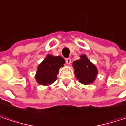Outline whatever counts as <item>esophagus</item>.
I'll list each match as a JSON object with an SVG mask.
<instances>
[{
    "mask_svg": "<svg viewBox=\"0 0 126 126\" xmlns=\"http://www.w3.org/2000/svg\"><path fill=\"white\" fill-rule=\"evenodd\" d=\"M65 63H67L68 65H70V64L71 63V58H66V59H65Z\"/></svg>",
    "mask_w": 126,
    "mask_h": 126,
    "instance_id": "obj_1",
    "label": "esophagus"
}]
</instances>
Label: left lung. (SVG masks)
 <instances>
[{"instance_id":"left-lung-1","label":"left lung","mask_w":126,"mask_h":126,"mask_svg":"<svg viewBox=\"0 0 126 126\" xmlns=\"http://www.w3.org/2000/svg\"><path fill=\"white\" fill-rule=\"evenodd\" d=\"M73 68L77 79L85 85L93 83L98 74L96 66L85 55H81L80 59L73 62Z\"/></svg>"}]
</instances>
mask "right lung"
I'll list each match as a JSON object with an SVG mask.
<instances>
[{
	"instance_id": "right-lung-1",
	"label": "right lung",
	"mask_w": 126,
	"mask_h": 126,
	"mask_svg": "<svg viewBox=\"0 0 126 126\" xmlns=\"http://www.w3.org/2000/svg\"><path fill=\"white\" fill-rule=\"evenodd\" d=\"M65 60L61 56L47 55L37 67L35 79L39 85L49 86L57 79L60 68L63 67Z\"/></svg>"
}]
</instances>
